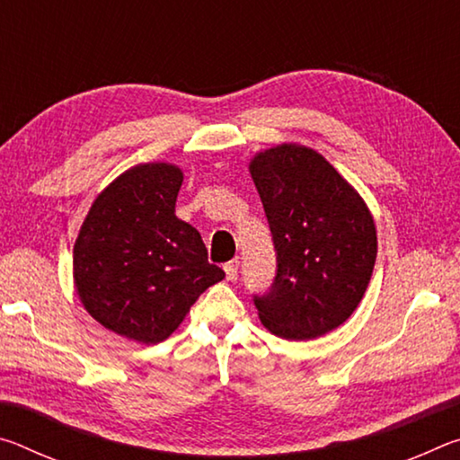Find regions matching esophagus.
<instances>
[{
  "mask_svg": "<svg viewBox=\"0 0 460 460\" xmlns=\"http://www.w3.org/2000/svg\"><path fill=\"white\" fill-rule=\"evenodd\" d=\"M225 270V276H227V279H237V270H239V260H231L223 266Z\"/></svg>",
  "mask_w": 460,
  "mask_h": 460,
  "instance_id": "34e87169",
  "label": "esophagus"
}]
</instances>
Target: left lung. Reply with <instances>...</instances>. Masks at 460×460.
Here are the masks:
<instances>
[{
    "label": "left lung",
    "instance_id": "obj_1",
    "mask_svg": "<svg viewBox=\"0 0 460 460\" xmlns=\"http://www.w3.org/2000/svg\"><path fill=\"white\" fill-rule=\"evenodd\" d=\"M249 172L276 249V276L253 296L260 321L288 341L337 329L359 305L377 258L376 223L351 184L321 154L282 144L260 152Z\"/></svg>",
    "mask_w": 460,
    "mask_h": 460
}]
</instances>
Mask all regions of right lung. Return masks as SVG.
Listing matches in <instances>:
<instances>
[{
	"mask_svg": "<svg viewBox=\"0 0 460 460\" xmlns=\"http://www.w3.org/2000/svg\"><path fill=\"white\" fill-rule=\"evenodd\" d=\"M182 170L139 164L99 194L76 237L73 274L87 313L121 337L155 345L172 334L225 271L192 225L174 215Z\"/></svg>",
	"mask_w": 460,
	"mask_h": 460,
	"instance_id": "1",
	"label": "right lung"
}]
</instances>
